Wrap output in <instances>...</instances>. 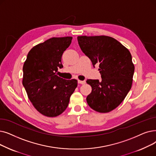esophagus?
<instances>
[{"mask_svg": "<svg viewBox=\"0 0 156 156\" xmlns=\"http://www.w3.org/2000/svg\"><path fill=\"white\" fill-rule=\"evenodd\" d=\"M78 83H80V84L83 85V84H85V83H86V82H85V80H83V81H82V80H78Z\"/></svg>", "mask_w": 156, "mask_h": 156, "instance_id": "esophagus-1", "label": "esophagus"}]
</instances>
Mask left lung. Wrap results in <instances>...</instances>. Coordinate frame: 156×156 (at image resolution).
Wrapping results in <instances>:
<instances>
[{
	"instance_id": "obj_1",
	"label": "left lung",
	"mask_w": 156,
	"mask_h": 156,
	"mask_svg": "<svg viewBox=\"0 0 156 156\" xmlns=\"http://www.w3.org/2000/svg\"><path fill=\"white\" fill-rule=\"evenodd\" d=\"M79 46L94 67L99 64L101 80H87L92 92L87 102L94 110L107 113L116 108L131 89L134 66L129 51L106 36H78Z\"/></svg>"
}]
</instances>
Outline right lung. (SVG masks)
<instances>
[{"label":"right lung","mask_w":156,"mask_h":156,"mask_svg":"<svg viewBox=\"0 0 156 156\" xmlns=\"http://www.w3.org/2000/svg\"><path fill=\"white\" fill-rule=\"evenodd\" d=\"M72 37H52L34 46L23 67L22 83L36 109L46 117L63 113L78 85L76 80H67L56 75L62 68L64 51L71 43Z\"/></svg>","instance_id":"add662e5"}]
</instances>
